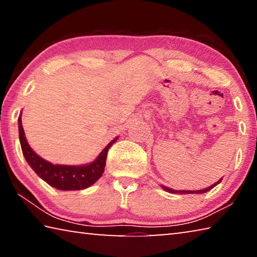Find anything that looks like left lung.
I'll return each instance as SVG.
<instances>
[{"label":"left lung","mask_w":257,"mask_h":257,"mask_svg":"<svg viewBox=\"0 0 257 257\" xmlns=\"http://www.w3.org/2000/svg\"><path fill=\"white\" fill-rule=\"evenodd\" d=\"M221 181H222V178H221V179H220L219 181H216L215 184H213L212 186L207 187V188H204V189H201V190H175V189L169 188V187H165V186H161V187H162V188H163L165 191H168V193H171V194H181V195H182V194H204V193H206V191L211 190L212 188H214V187H215L216 185H219Z\"/></svg>","instance_id":"1"}]
</instances>
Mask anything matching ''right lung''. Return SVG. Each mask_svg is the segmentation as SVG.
Returning <instances> with one entry per match:
<instances>
[{
	"mask_svg": "<svg viewBox=\"0 0 257 257\" xmlns=\"http://www.w3.org/2000/svg\"><path fill=\"white\" fill-rule=\"evenodd\" d=\"M19 139L21 150L27 163L30 168L36 172V175L42 178L50 186L59 190H80L88 188L95 184L104 172V167L106 163L107 151L112 144H114L118 137H115L105 146L93 162L82 165H63L53 164L42 159L29 146L25 132L21 123V114L18 118Z\"/></svg>",
	"mask_w": 257,
	"mask_h": 257,
	"instance_id": "1",
	"label": "right lung"
}]
</instances>
